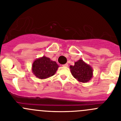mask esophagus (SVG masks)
<instances>
[{"label":"esophagus","mask_w":121,"mask_h":121,"mask_svg":"<svg viewBox=\"0 0 121 121\" xmlns=\"http://www.w3.org/2000/svg\"><path fill=\"white\" fill-rule=\"evenodd\" d=\"M63 66H64V67H68V64H67V63H66V64H63Z\"/></svg>","instance_id":"obj_1"}]
</instances>
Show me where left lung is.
Segmentation results:
<instances>
[{"label":"left lung","mask_w":121,"mask_h":121,"mask_svg":"<svg viewBox=\"0 0 121 121\" xmlns=\"http://www.w3.org/2000/svg\"><path fill=\"white\" fill-rule=\"evenodd\" d=\"M71 74L78 82L87 83L93 77V69L82 59L75 62L74 65L70 66Z\"/></svg>","instance_id":"obj_1"}]
</instances>
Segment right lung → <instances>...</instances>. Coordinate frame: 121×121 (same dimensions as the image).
Segmentation results:
<instances>
[{
  "label": "right lung",
  "mask_w": 121,
  "mask_h": 121,
  "mask_svg": "<svg viewBox=\"0 0 121 121\" xmlns=\"http://www.w3.org/2000/svg\"><path fill=\"white\" fill-rule=\"evenodd\" d=\"M59 65L45 56L35 60L32 65V72L37 78L45 79L51 77L57 71Z\"/></svg>",
  "instance_id": "obj_1"
}]
</instances>
